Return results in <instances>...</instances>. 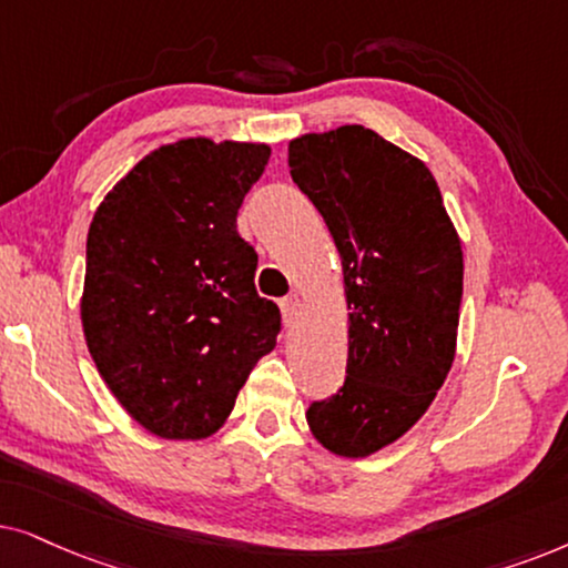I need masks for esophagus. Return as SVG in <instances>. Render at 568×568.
Wrapping results in <instances>:
<instances>
[{"mask_svg":"<svg viewBox=\"0 0 568 568\" xmlns=\"http://www.w3.org/2000/svg\"><path fill=\"white\" fill-rule=\"evenodd\" d=\"M280 308H283V320H285V327H293L301 314V298L298 296H288L280 301Z\"/></svg>","mask_w":568,"mask_h":568,"instance_id":"esophagus-1","label":"esophagus"}]
</instances>
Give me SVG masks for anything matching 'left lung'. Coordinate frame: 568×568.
I'll list each match as a JSON object with an SVG mask.
<instances>
[{
	"label": "left lung",
	"mask_w": 568,
	"mask_h": 568,
	"mask_svg": "<svg viewBox=\"0 0 568 568\" xmlns=\"http://www.w3.org/2000/svg\"><path fill=\"white\" fill-rule=\"evenodd\" d=\"M288 165L335 239L351 308L345 384L306 420L332 455L368 457L407 434L447 379L463 244L434 173L374 130L301 134Z\"/></svg>",
	"instance_id": "8db88e82"
}]
</instances>
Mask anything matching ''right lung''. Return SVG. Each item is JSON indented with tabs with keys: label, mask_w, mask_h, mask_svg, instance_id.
Masks as SVG:
<instances>
[{
	"label": "right lung",
	"mask_w": 568,
	"mask_h": 568,
	"mask_svg": "<svg viewBox=\"0 0 568 568\" xmlns=\"http://www.w3.org/2000/svg\"><path fill=\"white\" fill-rule=\"evenodd\" d=\"M267 161L264 142L186 138L142 158L95 210L82 332L150 434L213 436L277 345L280 308L256 293V252L236 231Z\"/></svg>",
	"instance_id": "1"
}]
</instances>
